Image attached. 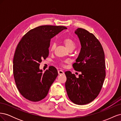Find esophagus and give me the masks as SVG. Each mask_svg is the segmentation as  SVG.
<instances>
[{"mask_svg": "<svg viewBox=\"0 0 121 121\" xmlns=\"http://www.w3.org/2000/svg\"><path fill=\"white\" fill-rule=\"evenodd\" d=\"M58 75H63L64 74V72L62 70H58Z\"/></svg>", "mask_w": 121, "mask_h": 121, "instance_id": "esophagus-1", "label": "esophagus"}]
</instances>
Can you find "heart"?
<instances>
[{"label":"heart","mask_w":121,"mask_h":121,"mask_svg":"<svg viewBox=\"0 0 121 121\" xmlns=\"http://www.w3.org/2000/svg\"><path fill=\"white\" fill-rule=\"evenodd\" d=\"M64 43L65 47H67L68 49H74L76 46V43L75 41L72 39L71 38H67L64 39ZM56 47V43H52L50 45V51H53Z\"/></svg>","instance_id":"obj_1"}]
</instances>
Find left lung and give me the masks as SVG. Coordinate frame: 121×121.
<instances>
[{
	"label": "left lung",
	"instance_id": "1",
	"mask_svg": "<svg viewBox=\"0 0 121 121\" xmlns=\"http://www.w3.org/2000/svg\"><path fill=\"white\" fill-rule=\"evenodd\" d=\"M75 33L81 48L73 66L81 74L76 78L70 71L65 72V87L73 103L84 105L95 99L101 90L105 77V56L100 42L93 34L82 28H78Z\"/></svg>",
	"mask_w": 121,
	"mask_h": 121
}]
</instances>
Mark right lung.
Returning <instances> with one entry per match:
<instances>
[{
  "label": "right lung",
  "mask_w": 121,
  "mask_h": 121,
  "mask_svg": "<svg viewBox=\"0 0 121 121\" xmlns=\"http://www.w3.org/2000/svg\"><path fill=\"white\" fill-rule=\"evenodd\" d=\"M67 29L41 26L28 32L18 44L13 60V77L19 92L27 99L36 102L47 96L58 72L52 66L42 73L39 63L48 56L51 39Z\"/></svg>",
  "instance_id": "1"
}]
</instances>
